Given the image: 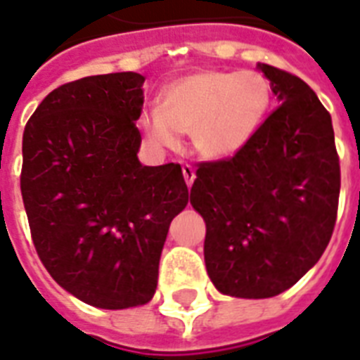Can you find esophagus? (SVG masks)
<instances>
[{"mask_svg":"<svg viewBox=\"0 0 360 360\" xmlns=\"http://www.w3.org/2000/svg\"><path fill=\"white\" fill-rule=\"evenodd\" d=\"M183 177H185L186 186H192V183L196 179V172H194V168H192L191 164H185V166H183Z\"/></svg>","mask_w":360,"mask_h":360,"instance_id":"obj_1","label":"esophagus"}]
</instances>
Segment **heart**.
<instances>
[{"instance_id": "heart-1", "label": "heart", "mask_w": 360, "mask_h": 360, "mask_svg": "<svg viewBox=\"0 0 360 360\" xmlns=\"http://www.w3.org/2000/svg\"><path fill=\"white\" fill-rule=\"evenodd\" d=\"M271 106V86L252 70L205 69L166 84L160 108L141 112L140 129L157 147H175L192 134L202 157H236L262 127Z\"/></svg>"}]
</instances>
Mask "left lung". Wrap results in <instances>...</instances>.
<instances>
[{
  "label": "left lung",
  "instance_id": "left-lung-1",
  "mask_svg": "<svg viewBox=\"0 0 360 360\" xmlns=\"http://www.w3.org/2000/svg\"><path fill=\"white\" fill-rule=\"evenodd\" d=\"M257 69L280 106L236 157L200 164L191 188L192 207L207 226L209 278L240 299L278 295L318 263L340 196L330 114L299 76Z\"/></svg>",
  "mask_w": 360,
  "mask_h": 360
}]
</instances>
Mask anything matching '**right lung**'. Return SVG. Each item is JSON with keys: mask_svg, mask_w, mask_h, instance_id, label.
<instances>
[{"mask_svg": "<svg viewBox=\"0 0 360 360\" xmlns=\"http://www.w3.org/2000/svg\"><path fill=\"white\" fill-rule=\"evenodd\" d=\"M143 76L112 72L53 89L22 140L20 188L42 265L76 299L138 307L157 290L169 224L188 203L179 164L141 166Z\"/></svg>", "mask_w": 360, "mask_h": 360, "instance_id": "1", "label": "right lung"}]
</instances>
